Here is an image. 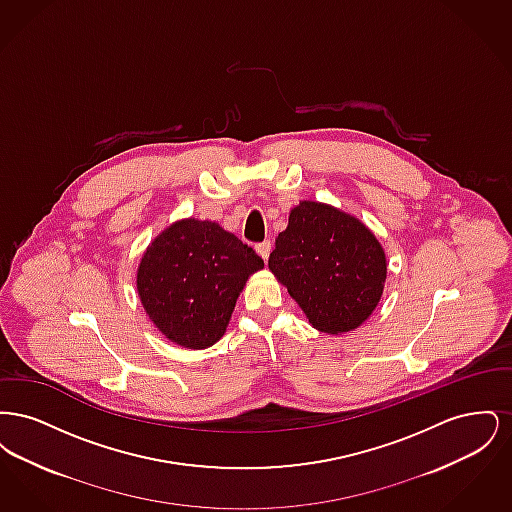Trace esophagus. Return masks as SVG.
I'll return each mask as SVG.
<instances>
[{"mask_svg": "<svg viewBox=\"0 0 512 512\" xmlns=\"http://www.w3.org/2000/svg\"><path fill=\"white\" fill-rule=\"evenodd\" d=\"M270 247H272V245H270V242H268V240H265V242H261V244L255 245L257 253H259V255H261V257L265 259V261H267L268 255H270Z\"/></svg>", "mask_w": 512, "mask_h": 512, "instance_id": "34e87169", "label": "esophagus"}]
</instances>
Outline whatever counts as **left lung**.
<instances>
[{
    "instance_id": "8db88e82",
    "label": "left lung",
    "mask_w": 512,
    "mask_h": 512,
    "mask_svg": "<svg viewBox=\"0 0 512 512\" xmlns=\"http://www.w3.org/2000/svg\"><path fill=\"white\" fill-rule=\"evenodd\" d=\"M268 268L326 334L349 332L372 315L388 270L382 245L363 222L315 201L290 213Z\"/></svg>"
}]
</instances>
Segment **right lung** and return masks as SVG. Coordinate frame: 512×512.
I'll return each instance as SVG.
<instances>
[{
    "label": "right lung",
    "mask_w": 512,
    "mask_h": 512,
    "mask_svg": "<svg viewBox=\"0 0 512 512\" xmlns=\"http://www.w3.org/2000/svg\"><path fill=\"white\" fill-rule=\"evenodd\" d=\"M265 267L253 247L209 220H180L147 247L138 293L153 324L188 349L222 338L245 280Z\"/></svg>",
    "instance_id": "right-lung-1"
}]
</instances>
